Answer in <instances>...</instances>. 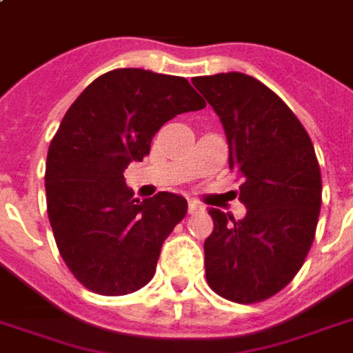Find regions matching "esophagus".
Wrapping results in <instances>:
<instances>
[{"label":"esophagus","mask_w":353,"mask_h":353,"mask_svg":"<svg viewBox=\"0 0 353 353\" xmlns=\"http://www.w3.org/2000/svg\"><path fill=\"white\" fill-rule=\"evenodd\" d=\"M202 212V204L196 200H189V214H199Z\"/></svg>","instance_id":"obj_1"}]
</instances>
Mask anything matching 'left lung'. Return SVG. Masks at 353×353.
<instances>
[{
  "label": "left lung",
  "instance_id": "left-lung-1",
  "mask_svg": "<svg viewBox=\"0 0 353 353\" xmlns=\"http://www.w3.org/2000/svg\"><path fill=\"white\" fill-rule=\"evenodd\" d=\"M192 85L219 115L229 168L242 177L238 199L248 208L238 221L208 212V285L232 303H261L295 278L310 252L321 208L316 151L295 113L255 77L217 73Z\"/></svg>",
  "mask_w": 353,
  "mask_h": 353
}]
</instances>
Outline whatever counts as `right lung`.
Returning a JSON list of instances; mask_svg holds the SVG:
<instances>
[{
	"label": "right lung",
	"mask_w": 353,
	"mask_h": 353,
	"mask_svg": "<svg viewBox=\"0 0 353 353\" xmlns=\"http://www.w3.org/2000/svg\"><path fill=\"white\" fill-rule=\"evenodd\" d=\"M202 108L185 77L121 68L94 79L68 109L47 154V212L58 252L87 289L117 296L151 281L187 200L159 192L139 202L123 174L149 154L162 124Z\"/></svg>",
	"instance_id": "obj_1"
}]
</instances>
